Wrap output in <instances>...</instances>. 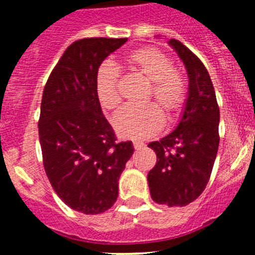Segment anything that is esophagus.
<instances>
[{
  "label": "esophagus",
  "mask_w": 255,
  "mask_h": 255,
  "mask_svg": "<svg viewBox=\"0 0 255 255\" xmlns=\"http://www.w3.org/2000/svg\"><path fill=\"white\" fill-rule=\"evenodd\" d=\"M132 145H134L135 150H139V149H141V148H143L144 144L141 143V141H132Z\"/></svg>",
  "instance_id": "1"
}]
</instances>
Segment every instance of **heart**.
I'll list each match as a JSON object with an SVG mask.
<instances>
[{
	"mask_svg": "<svg viewBox=\"0 0 255 255\" xmlns=\"http://www.w3.org/2000/svg\"><path fill=\"white\" fill-rule=\"evenodd\" d=\"M128 66L150 82L147 100L154 101L162 111L172 119L185 103L188 85L185 78L173 69L171 58L154 47H143L126 55ZM120 73L111 64H103L97 73V98L106 111H114L121 102L119 92ZM114 128L124 139L143 140L153 136L163 125V115L155 105L136 108L128 106L114 117Z\"/></svg>",
	"mask_w": 255,
	"mask_h": 255,
	"instance_id": "b5f03b06",
	"label": "heart"
}]
</instances>
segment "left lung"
Wrapping results in <instances>:
<instances>
[{"label":"left lung","instance_id":"8db88e82","mask_svg":"<svg viewBox=\"0 0 255 255\" xmlns=\"http://www.w3.org/2000/svg\"><path fill=\"white\" fill-rule=\"evenodd\" d=\"M168 44L185 65L188 98L175 130L148 144L157 154L148 185L155 203L184 207L203 193L211 177L220 144V108L203 62L177 39Z\"/></svg>","mask_w":255,"mask_h":255}]
</instances>
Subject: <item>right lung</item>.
I'll use <instances>...</instances> for the list:
<instances>
[{
    "label": "right lung",
    "instance_id": "1",
    "mask_svg": "<svg viewBox=\"0 0 255 255\" xmlns=\"http://www.w3.org/2000/svg\"><path fill=\"white\" fill-rule=\"evenodd\" d=\"M126 40L84 38L70 44L42 96L38 129L44 171L61 200L85 215L114 206L120 175L134 153L131 141H116L96 92L101 64Z\"/></svg>",
    "mask_w": 255,
    "mask_h": 255
}]
</instances>
